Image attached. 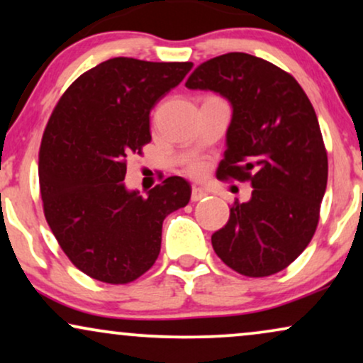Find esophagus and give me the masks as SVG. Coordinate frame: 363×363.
<instances>
[{
	"label": "esophagus",
	"mask_w": 363,
	"mask_h": 363,
	"mask_svg": "<svg viewBox=\"0 0 363 363\" xmlns=\"http://www.w3.org/2000/svg\"><path fill=\"white\" fill-rule=\"evenodd\" d=\"M208 196V192H206L204 189H201V187H192V194H191V199L194 201H201V199H204V197Z\"/></svg>",
	"instance_id": "1"
}]
</instances>
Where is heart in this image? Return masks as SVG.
<instances>
[{"label":"heart","mask_w":363,"mask_h":363,"mask_svg":"<svg viewBox=\"0 0 363 363\" xmlns=\"http://www.w3.org/2000/svg\"><path fill=\"white\" fill-rule=\"evenodd\" d=\"M204 169H206V166H204L203 160H194V162L189 164V172H191L194 177L203 176Z\"/></svg>","instance_id":"heart-1"}]
</instances>
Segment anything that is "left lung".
I'll use <instances>...</instances> for the list:
<instances>
[{"mask_svg": "<svg viewBox=\"0 0 363 363\" xmlns=\"http://www.w3.org/2000/svg\"><path fill=\"white\" fill-rule=\"evenodd\" d=\"M191 90H211L233 108L226 152L216 176L250 181L211 236L216 255L245 277H269L303 253L318 224L328 160L313 105L290 73L247 53L201 63Z\"/></svg>", "mask_w": 363, "mask_h": 363, "instance_id": "left-lung-1", "label": "left lung"}]
</instances>
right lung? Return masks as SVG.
Wrapping results in <instances>:
<instances>
[{"label":"right lung","instance_id":"add662e5","mask_svg":"<svg viewBox=\"0 0 363 363\" xmlns=\"http://www.w3.org/2000/svg\"><path fill=\"white\" fill-rule=\"evenodd\" d=\"M191 62L117 57L80 75L62 95L40 147V192L58 245L80 272L134 281L155 263L167 214L191 199L172 176L147 196L127 189V159L150 142V110L184 80Z\"/></svg>","mask_w":363,"mask_h":363}]
</instances>
